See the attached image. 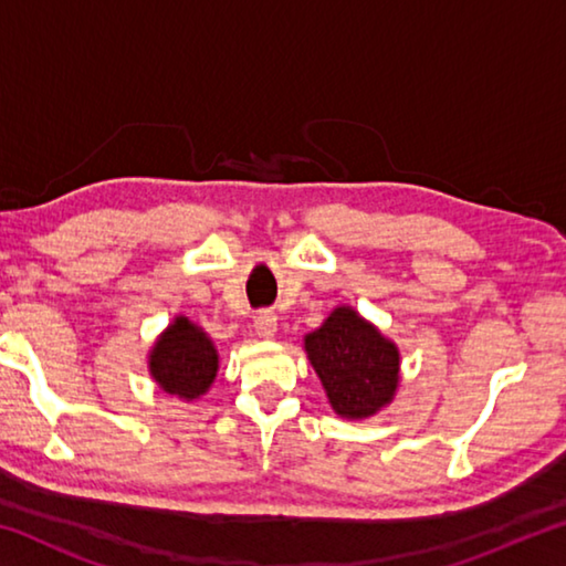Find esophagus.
Instances as JSON below:
<instances>
[{
  "mask_svg": "<svg viewBox=\"0 0 566 566\" xmlns=\"http://www.w3.org/2000/svg\"><path fill=\"white\" fill-rule=\"evenodd\" d=\"M276 327H280V322H276V314L270 312V310H264V312H260V314H256V317H254V332H256V337L272 339L274 334H276Z\"/></svg>",
  "mask_w": 566,
  "mask_h": 566,
  "instance_id": "34e87169",
  "label": "esophagus"
}]
</instances>
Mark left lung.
Wrapping results in <instances>:
<instances>
[{"label":"left lung","mask_w":566,"mask_h":566,"mask_svg":"<svg viewBox=\"0 0 566 566\" xmlns=\"http://www.w3.org/2000/svg\"><path fill=\"white\" fill-rule=\"evenodd\" d=\"M304 352L339 417L367 419L395 401L399 347L354 306H334L322 327L304 337Z\"/></svg>","instance_id":"obj_1"}]
</instances>
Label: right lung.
<instances>
[{
  "label": "right lung",
  "mask_w": 566,
  "mask_h": 566,
  "mask_svg": "<svg viewBox=\"0 0 566 566\" xmlns=\"http://www.w3.org/2000/svg\"><path fill=\"white\" fill-rule=\"evenodd\" d=\"M155 385L169 397L197 401L214 385L219 354L209 334L185 314H177L147 354Z\"/></svg>",
  "instance_id": "add662e5"
}]
</instances>
